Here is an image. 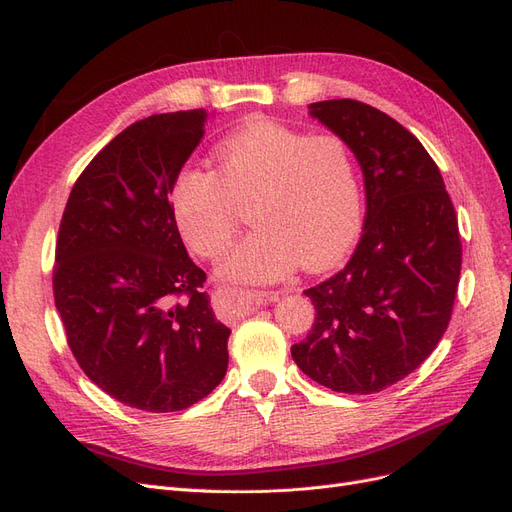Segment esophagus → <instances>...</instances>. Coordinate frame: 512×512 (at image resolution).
I'll use <instances>...</instances> for the list:
<instances>
[{"label":"esophagus","mask_w":512,"mask_h":512,"mask_svg":"<svg viewBox=\"0 0 512 512\" xmlns=\"http://www.w3.org/2000/svg\"><path fill=\"white\" fill-rule=\"evenodd\" d=\"M275 298H277V292L260 294V292H250V290H241V288H222L220 290V305L233 315L250 313L254 307H260L267 301H275Z\"/></svg>","instance_id":"obj_1"}]
</instances>
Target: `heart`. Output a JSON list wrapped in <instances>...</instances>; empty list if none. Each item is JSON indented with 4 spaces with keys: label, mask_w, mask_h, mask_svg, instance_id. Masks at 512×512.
I'll return each instance as SVG.
<instances>
[{
    "label": "heart",
    "mask_w": 512,
    "mask_h": 512,
    "mask_svg": "<svg viewBox=\"0 0 512 512\" xmlns=\"http://www.w3.org/2000/svg\"><path fill=\"white\" fill-rule=\"evenodd\" d=\"M218 171L184 165L171 184V211L188 248L216 260L245 209L254 228L222 262L233 281H275L298 262L322 269L339 260L362 220L354 156L337 133L252 120L216 148Z\"/></svg>",
    "instance_id": "obj_1"
}]
</instances>
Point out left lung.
Wrapping results in <instances>:
<instances>
[{
    "instance_id": "left-lung-1",
    "label": "left lung",
    "mask_w": 512,
    "mask_h": 512,
    "mask_svg": "<svg viewBox=\"0 0 512 512\" xmlns=\"http://www.w3.org/2000/svg\"><path fill=\"white\" fill-rule=\"evenodd\" d=\"M309 110L356 154L366 222L345 267L305 290L315 324L292 358L332 392L375 394L443 339L462 269L460 228L443 175L400 122L356 99Z\"/></svg>"
}]
</instances>
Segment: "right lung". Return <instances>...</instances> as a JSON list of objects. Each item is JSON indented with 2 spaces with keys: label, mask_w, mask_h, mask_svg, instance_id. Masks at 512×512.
<instances>
[{
  "label": "right lung",
  "mask_w": 512,
  "mask_h": 512,
  "mask_svg": "<svg viewBox=\"0 0 512 512\" xmlns=\"http://www.w3.org/2000/svg\"><path fill=\"white\" fill-rule=\"evenodd\" d=\"M205 120L188 110L133 122L80 173L59 224L52 292L67 345L105 394L148 413L192 407L228 366L231 330L169 201Z\"/></svg>",
  "instance_id": "add662e5"
}]
</instances>
